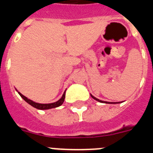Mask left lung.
Wrapping results in <instances>:
<instances>
[{"label": "left lung", "instance_id": "1", "mask_svg": "<svg viewBox=\"0 0 153 153\" xmlns=\"http://www.w3.org/2000/svg\"><path fill=\"white\" fill-rule=\"evenodd\" d=\"M91 98H92V99H95V100L98 101V102H102V103H108V104H118V103H120V102H105V101H102V100H99V99H96V98H95V97L93 96L92 95H91Z\"/></svg>", "mask_w": 153, "mask_h": 153}]
</instances>
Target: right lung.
<instances>
[{"instance_id":"right-lung-1","label":"right lung","mask_w":153,"mask_h":153,"mask_svg":"<svg viewBox=\"0 0 153 153\" xmlns=\"http://www.w3.org/2000/svg\"><path fill=\"white\" fill-rule=\"evenodd\" d=\"M65 91L63 95H62V97L59 99V100L57 101V102H53V103H48V104H42V103H38V102H33L32 100L27 99V97H25V95H22L21 92H19V91H18V94L21 95V98H22L25 102H27L29 105H30L34 107V108H38V109L46 110V109H50V108H57V107H58V106L62 105L63 104L64 101H65Z\"/></svg>"}]
</instances>
